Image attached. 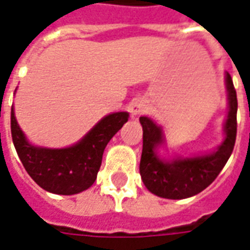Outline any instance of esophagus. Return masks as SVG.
Listing matches in <instances>:
<instances>
[{
    "label": "esophagus",
    "instance_id": "34e87169",
    "mask_svg": "<svg viewBox=\"0 0 250 250\" xmlns=\"http://www.w3.org/2000/svg\"><path fill=\"white\" fill-rule=\"evenodd\" d=\"M145 109H146V103H145L142 99H138V100H135V102H132V103H131L130 112L131 115H134V116L143 114V112H145Z\"/></svg>",
    "mask_w": 250,
    "mask_h": 250
}]
</instances>
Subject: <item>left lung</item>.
<instances>
[{
	"instance_id": "obj_1",
	"label": "left lung",
	"mask_w": 250,
	"mask_h": 250,
	"mask_svg": "<svg viewBox=\"0 0 250 250\" xmlns=\"http://www.w3.org/2000/svg\"><path fill=\"white\" fill-rule=\"evenodd\" d=\"M226 88L229 114L225 123V141L210 155L163 162L155 152L163 141L161 127L146 116L139 119L143 127L139 171L143 184L152 194L168 199L188 198L201 193L218 177L233 152L237 135V93L229 73H226Z\"/></svg>"
}]
</instances>
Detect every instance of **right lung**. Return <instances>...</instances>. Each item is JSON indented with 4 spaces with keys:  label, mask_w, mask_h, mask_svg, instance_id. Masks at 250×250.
<instances>
[{
    "label": "right lung",
    "mask_w": 250,
    "mask_h": 250,
    "mask_svg": "<svg viewBox=\"0 0 250 250\" xmlns=\"http://www.w3.org/2000/svg\"><path fill=\"white\" fill-rule=\"evenodd\" d=\"M128 120L127 112H116L99 122L77 145L51 150L29 145L10 114L12 139L26 173L46 191L72 195L87 190L96 179L104 148Z\"/></svg>",
    "instance_id": "obj_1"
}]
</instances>
